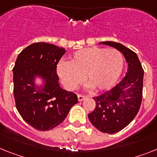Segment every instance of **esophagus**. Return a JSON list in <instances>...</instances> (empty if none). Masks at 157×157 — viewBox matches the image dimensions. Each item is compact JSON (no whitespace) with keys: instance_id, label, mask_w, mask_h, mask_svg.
<instances>
[{"instance_id":"esophagus-1","label":"esophagus","mask_w":157,"mask_h":157,"mask_svg":"<svg viewBox=\"0 0 157 157\" xmlns=\"http://www.w3.org/2000/svg\"><path fill=\"white\" fill-rule=\"evenodd\" d=\"M87 97V95H80V94H78L77 95V98H78V100L79 101H83L85 98Z\"/></svg>"}]
</instances>
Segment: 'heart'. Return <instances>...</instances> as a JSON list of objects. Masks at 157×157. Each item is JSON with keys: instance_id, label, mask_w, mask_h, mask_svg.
<instances>
[{"instance_id": "obj_1", "label": "heart", "mask_w": 157, "mask_h": 157, "mask_svg": "<svg viewBox=\"0 0 157 157\" xmlns=\"http://www.w3.org/2000/svg\"><path fill=\"white\" fill-rule=\"evenodd\" d=\"M124 58L115 49L89 47L77 50L70 62H62L58 73L62 84L73 91L85 80L96 91L107 90L115 84L122 73Z\"/></svg>"}]
</instances>
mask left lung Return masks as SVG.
I'll return each mask as SVG.
<instances>
[{
	"label": "left lung",
	"instance_id": "1",
	"mask_svg": "<svg viewBox=\"0 0 157 157\" xmlns=\"http://www.w3.org/2000/svg\"><path fill=\"white\" fill-rule=\"evenodd\" d=\"M122 53L128 63L127 73L111 90L93 97L95 110L90 122L99 131L114 133L127 126L138 113L142 100L144 70L135 52L115 42H103Z\"/></svg>",
	"mask_w": 157,
	"mask_h": 157
}]
</instances>
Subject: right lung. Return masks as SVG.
<instances>
[{"mask_svg":"<svg viewBox=\"0 0 157 157\" xmlns=\"http://www.w3.org/2000/svg\"><path fill=\"white\" fill-rule=\"evenodd\" d=\"M65 53V48L53 44L33 43L20 53L13 67L16 109L27 123L40 131L62 123L78 102L76 94L58 84L57 65ZM36 76L44 79L43 86L35 85Z\"/></svg>","mask_w":157,"mask_h":157,"instance_id":"add662e5","label":"right lung"}]
</instances>
